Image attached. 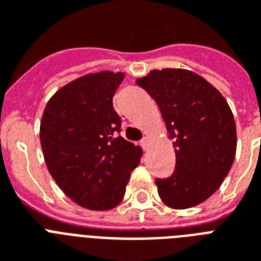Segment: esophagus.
<instances>
[{
	"label": "esophagus",
	"instance_id": "obj_1",
	"mask_svg": "<svg viewBox=\"0 0 261 261\" xmlns=\"http://www.w3.org/2000/svg\"><path fill=\"white\" fill-rule=\"evenodd\" d=\"M149 145H150V141H149V138H143L142 141H141V146H142L143 149H147V147H149Z\"/></svg>",
	"mask_w": 261,
	"mask_h": 261
}]
</instances>
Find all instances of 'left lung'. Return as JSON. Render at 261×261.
Wrapping results in <instances>:
<instances>
[{"label":"left lung","mask_w":261,"mask_h":261,"mask_svg":"<svg viewBox=\"0 0 261 261\" xmlns=\"http://www.w3.org/2000/svg\"><path fill=\"white\" fill-rule=\"evenodd\" d=\"M157 102L173 139L176 168L155 178L160 198L172 208H190L210 198L236 157L237 134L229 104L194 71L163 69L137 80Z\"/></svg>","instance_id":"1"}]
</instances>
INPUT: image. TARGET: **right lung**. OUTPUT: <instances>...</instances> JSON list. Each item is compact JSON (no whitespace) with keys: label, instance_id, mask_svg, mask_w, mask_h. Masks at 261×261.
<instances>
[{"label":"right lung","instance_id":"right-lung-1","mask_svg":"<svg viewBox=\"0 0 261 261\" xmlns=\"http://www.w3.org/2000/svg\"><path fill=\"white\" fill-rule=\"evenodd\" d=\"M123 73L100 71L71 81L48 100L40 143L48 172L80 206L102 211L122 202L142 150L120 137L112 97Z\"/></svg>","mask_w":261,"mask_h":261}]
</instances>
